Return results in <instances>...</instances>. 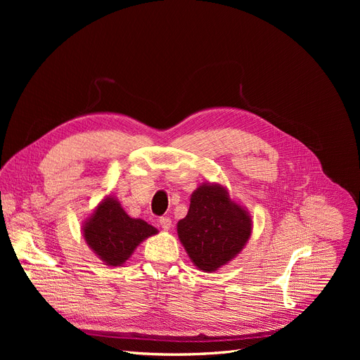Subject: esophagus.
Returning a JSON list of instances; mask_svg holds the SVG:
<instances>
[{
  "instance_id": "obj_1",
  "label": "esophagus",
  "mask_w": 360,
  "mask_h": 360,
  "mask_svg": "<svg viewBox=\"0 0 360 360\" xmlns=\"http://www.w3.org/2000/svg\"><path fill=\"white\" fill-rule=\"evenodd\" d=\"M159 224L162 226L163 231H169L170 226H172V220H170V217H167V216H162L159 219Z\"/></svg>"
}]
</instances>
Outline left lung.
Here are the masks:
<instances>
[{
	"instance_id": "1",
	"label": "left lung",
	"mask_w": 360,
	"mask_h": 360,
	"mask_svg": "<svg viewBox=\"0 0 360 360\" xmlns=\"http://www.w3.org/2000/svg\"><path fill=\"white\" fill-rule=\"evenodd\" d=\"M178 235L200 270L216 271L247 243L251 219L231 201L223 186L201 185L191 197L185 219L178 221Z\"/></svg>"
}]
</instances>
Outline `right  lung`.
I'll list each match as a JSON object with an SVG mask.
<instances>
[{
  "instance_id": "1",
  "label": "right lung",
  "mask_w": 360,
  "mask_h": 360,
  "mask_svg": "<svg viewBox=\"0 0 360 360\" xmlns=\"http://www.w3.org/2000/svg\"><path fill=\"white\" fill-rule=\"evenodd\" d=\"M89 247L109 266H121L137 245L158 233L141 219H131L117 200L106 198L84 226Z\"/></svg>"
}]
</instances>
